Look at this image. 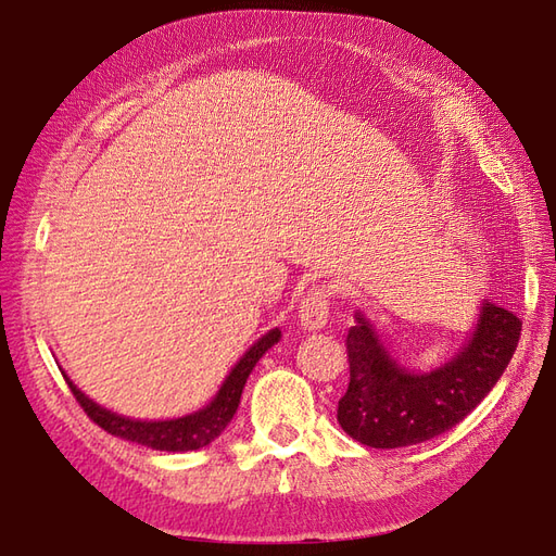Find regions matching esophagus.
<instances>
[{
  "instance_id": "1",
  "label": "esophagus",
  "mask_w": 556,
  "mask_h": 556,
  "mask_svg": "<svg viewBox=\"0 0 556 556\" xmlns=\"http://www.w3.org/2000/svg\"><path fill=\"white\" fill-rule=\"evenodd\" d=\"M329 313V287L327 285H313L301 301V327L303 329H320L327 323Z\"/></svg>"
}]
</instances>
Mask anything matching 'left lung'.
<instances>
[{"instance_id": "obj_1", "label": "left lung", "mask_w": 556, "mask_h": 556, "mask_svg": "<svg viewBox=\"0 0 556 556\" xmlns=\"http://www.w3.org/2000/svg\"><path fill=\"white\" fill-rule=\"evenodd\" d=\"M521 320L494 303H482L480 320L456 358L432 372L399 365L358 313L346 334L349 389L337 420L353 440L375 448L420 444L464 420L509 365Z\"/></svg>"}]
</instances>
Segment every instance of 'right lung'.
Here are the masks:
<instances>
[{"mask_svg":"<svg viewBox=\"0 0 556 556\" xmlns=\"http://www.w3.org/2000/svg\"><path fill=\"white\" fill-rule=\"evenodd\" d=\"M279 337H281L279 329H269L263 339H257L255 344L243 353V358L236 363V368L229 372L227 380H224L217 396L212 399L205 408H200L198 413H191V416H184L176 420H131V418L116 416V413L98 406L96 401L83 394L80 389H76V384L68 380V377L66 382L80 404V408L86 410V416L96 425H100L104 432L122 437V440H128V442H138L150 448H160V452H193V448L207 446L231 422L236 408H239L248 375L253 372L255 363L263 358V353L277 344Z\"/></svg>","mask_w":556,"mask_h":556,"instance_id":"1","label":"right lung"}]
</instances>
